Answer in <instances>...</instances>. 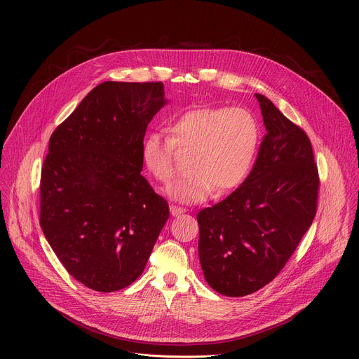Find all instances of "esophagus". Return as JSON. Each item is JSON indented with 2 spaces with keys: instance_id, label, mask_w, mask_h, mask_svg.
I'll list each match as a JSON object with an SVG mask.
<instances>
[{
  "instance_id": "1",
  "label": "esophagus",
  "mask_w": 359,
  "mask_h": 359,
  "mask_svg": "<svg viewBox=\"0 0 359 359\" xmlns=\"http://www.w3.org/2000/svg\"><path fill=\"white\" fill-rule=\"evenodd\" d=\"M184 212H186L184 208L176 206V204H170V213H172V216H179V215H182Z\"/></svg>"
}]
</instances>
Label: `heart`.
<instances>
[{
    "mask_svg": "<svg viewBox=\"0 0 359 359\" xmlns=\"http://www.w3.org/2000/svg\"><path fill=\"white\" fill-rule=\"evenodd\" d=\"M169 137L150 132L142 142V162L161 183L173 177L179 156H186V175L168 189L169 197L197 203L236 189L248 175L262 139L259 119L245 108L194 107L175 116Z\"/></svg>",
    "mask_w": 359,
    "mask_h": 359,
    "instance_id": "obj_1",
    "label": "heart"
}]
</instances>
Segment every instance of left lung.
<instances>
[{
  "label": "left lung",
  "instance_id": "1",
  "mask_svg": "<svg viewBox=\"0 0 359 359\" xmlns=\"http://www.w3.org/2000/svg\"><path fill=\"white\" fill-rule=\"evenodd\" d=\"M260 102L264 136L247 179L198 212V259L208 284L244 297L271 283L313 224L320 176L310 137L273 102Z\"/></svg>",
  "mask_w": 359,
  "mask_h": 359
}]
</instances>
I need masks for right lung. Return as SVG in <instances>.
<instances>
[{"label":"right lung","instance_id":"1","mask_svg":"<svg viewBox=\"0 0 359 359\" xmlns=\"http://www.w3.org/2000/svg\"><path fill=\"white\" fill-rule=\"evenodd\" d=\"M165 104L162 82H102L49 137L39 224L90 290L130 285L169 219L168 201L140 175L146 128Z\"/></svg>","mask_w":359,"mask_h":359}]
</instances>
